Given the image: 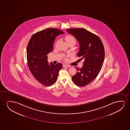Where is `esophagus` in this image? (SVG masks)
Instances as JSON below:
<instances>
[{
  "label": "esophagus",
  "mask_w": 130,
  "mask_h": 130,
  "mask_svg": "<svg viewBox=\"0 0 130 130\" xmlns=\"http://www.w3.org/2000/svg\"><path fill=\"white\" fill-rule=\"evenodd\" d=\"M63 67H68V68H69V67H70V66L67 65V64H63Z\"/></svg>",
  "instance_id": "esophagus-1"
}]
</instances>
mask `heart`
Listing matches in <instances>:
<instances>
[{"label":"heart","mask_w":130,"mask_h":130,"mask_svg":"<svg viewBox=\"0 0 130 130\" xmlns=\"http://www.w3.org/2000/svg\"><path fill=\"white\" fill-rule=\"evenodd\" d=\"M65 39L67 43H70V42H73L75 43L76 42V40L75 37H73V36H70V35L66 36L65 38Z\"/></svg>","instance_id":"heart-1"}]
</instances>
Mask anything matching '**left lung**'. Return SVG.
Here are the masks:
<instances>
[{
  "label": "left lung",
  "mask_w": 130,
  "mask_h": 130,
  "mask_svg": "<svg viewBox=\"0 0 130 130\" xmlns=\"http://www.w3.org/2000/svg\"><path fill=\"white\" fill-rule=\"evenodd\" d=\"M67 31L75 36L79 43L78 56L84 60L81 68L72 77L73 83L79 87L90 84L98 76L103 64L105 51L98 36L84 28L68 29Z\"/></svg>",
  "instance_id": "obj_1"
}]
</instances>
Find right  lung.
<instances>
[{
    "instance_id": "1",
    "label": "right lung",
    "mask_w": 130,
    "mask_h": 130,
    "mask_svg": "<svg viewBox=\"0 0 130 130\" xmlns=\"http://www.w3.org/2000/svg\"><path fill=\"white\" fill-rule=\"evenodd\" d=\"M62 31L56 28L46 29L34 34L30 38L27 48V65L34 78L43 85L49 87L56 82L61 63L48 64L47 56L52 52L55 38Z\"/></svg>"
}]
</instances>
